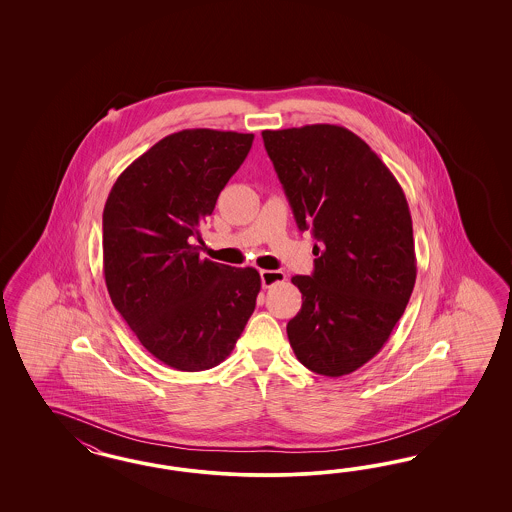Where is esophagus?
I'll use <instances>...</instances> for the list:
<instances>
[{
  "label": "esophagus",
  "mask_w": 512,
  "mask_h": 512,
  "mask_svg": "<svg viewBox=\"0 0 512 512\" xmlns=\"http://www.w3.org/2000/svg\"><path fill=\"white\" fill-rule=\"evenodd\" d=\"M285 279V274L281 270H261V283L263 287H272L279 281Z\"/></svg>",
  "instance_id": "esophagus-1"
}]
</instances>
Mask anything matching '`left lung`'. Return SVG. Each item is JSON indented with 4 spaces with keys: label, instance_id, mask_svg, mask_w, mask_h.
<instances>
[{
    "label": "left lung",
    "instance_id": "obj_1",
    "mask_svg": "<svg viewBox=\"0 0 512 512\" xmlns=\"http://www.w3.org/2000/svg\"><path fill=\"white\" fill-rule=\"evenodd\" d=\"M263 140L298 229L320 244L313 274L291 279L302 293V310L287 325L291 347L311 372H355L381 351L415 287L402 187L340 125L263 131Z\"/></svg>",
    "mask_w": 512,
    "mask_h": 512
}]
</instances>
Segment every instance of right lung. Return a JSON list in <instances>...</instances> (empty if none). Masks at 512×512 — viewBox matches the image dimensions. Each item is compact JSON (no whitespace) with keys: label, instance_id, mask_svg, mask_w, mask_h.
Masks as SVG:
<instances>
[{"label":"right lung","instance_id":"obj_1","mask_svg":"<svg viewBox=\"0 0 512 512\" xmlns=\"http://www.w3.org/2000/svg\"><path fill=\"white\" fill-rule=\"evenodd\" d=\"M251 144V133H172L118 176L103 210L110 300L140 343L180 372L229 357L261 291L255 268L201 259L193 246Z\"/></svg>","mask_w":512,"mask_h":512}]
</instances>
